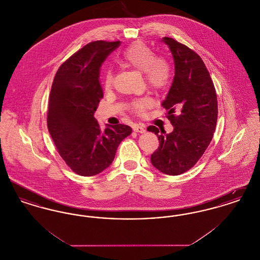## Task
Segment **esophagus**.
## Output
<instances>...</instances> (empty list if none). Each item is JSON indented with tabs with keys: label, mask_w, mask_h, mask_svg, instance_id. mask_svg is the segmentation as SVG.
I'll return each mask as SVG.
<instances>
[{
	"label": "esophagus",
	"mask_w": 260,
	"mask_h": 260,
	"mask_svg": "<svg viewBox=\"0 0 260 260\" xmlns=\"http://www.w3.org/2000/svg\"><path fill=\"white\" fill-rule=\"evenodd\" d=\"M133 128H134V132L139 133V134H144L146 132V129L142 125H139V124H135Z\"/></svg>",
	"instance_id": "obj_1"
}]
</instances>
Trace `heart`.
I'll list each match as a JSON object with an SVG mask.
<instances>
[{"mask_svg": "<svg viewBox=\"0 0 260 260\" xmlns=\"http://www.w3.org/2000/svg\"><path fill=\"white\" fill-rule=\"evenodd\" d=\"M123 61L127 66L144 73L146 83L154 89L161 90L171 83L172 66L170 62L162 57L156 56L155 52L141 42L133 44L124 50ZM113 80V71L108 69L104 76V87L106 89L112 87ZM152 105V99L143 98L132 103V110L137 115H143Z\"/></svg>", "mask_w": 260, "mask_h": 260, "instance_id": "obj_1", "label": "heart"}]
</instances>
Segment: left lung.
Masks as SVG:
<instances>
[{"label": "left lung", "instance_id": "obj_1", "mask_svg": "<svg viewBox=\"0 0 260 260\" xmlns=\"http://www.w3.org/2000/svg\"><path fill=\"white\" fill-rule=\"evenodd\" d=\"M161 41L170 48L174 61V78L162 102L173 133L147 131L159 138V147L151 155L152 165L161 173L179 175L195 166L210 145L217 122V99L210 73L194 50L173 38Z\"/></svg>", "mask_w": 260, "mask_h": 260}]
</instances>
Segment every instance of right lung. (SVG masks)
Returning <instances> with one entry per match:
<instances>
[{
  "label": "right lung",
  "mask_w": 260,
  "mask_h": 260,
  "mask_svg": "<svg viewBox=\"0 0 260 260\" xmlns=\"http://www.w3.org/2000/svg\"><path fill=\"white\" fill-rule=\"evenodd\" d=\"M121 42L88 43L63 62L50 89L47 123L66 165L82 176H92L112 164L121 141L132 134L125 124L100 129L93 117L103 91L100 67Z\"/></svg>",
  "instance_id": "add662e5"
}]
</instances>
